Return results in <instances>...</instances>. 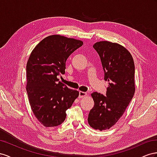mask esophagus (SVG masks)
I'll list each match as a JSON object with an SVG mask.
<instances>
[{
    "label": "esophagus",
    "instance_id": "obj_1",
    "mask_svg": "<svg viewBox=\"0 0 157 157\" xmlns=\"http://www.w3.org/2000/svg\"><path fill=\"white\" fill-rule=\"evenodd\" d=\"M87 95V93L86 92H83V91H79V98H82L84 97H86Z\"/></svg>",
    "mask_w": 157,
    "mask_h": 157
}]
</instances>
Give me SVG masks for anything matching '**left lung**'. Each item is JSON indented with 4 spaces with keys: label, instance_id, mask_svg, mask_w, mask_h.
I'll use <instances>...</instances> for the list:
<instances>
[{
    "label": "left lung",
    "instance_id": "8db88e82",
    "mask_svg": "<svg viewBox=\"0 0 157 157\" xmlns=\"http://www.w3.org/2000/svg\"><path fill=\"white\" fill-rule=\"evenodd\" d=\"M100 56L105 72V80L109 82L106 96L94 92L93 108L88 116L91 128L98 130L109 129L122 117L135 93V65L127 49L109 41L94 44Z\"/></svg>",
    "mask_w": 157,
    "mask_h": 157
}]
</instances>
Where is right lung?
<instances>
[{
	"mask_svg": "<svg viewBox=\"0 0 157 157\" xmlns=\"http://www.w3.org/2000/svg\"><path fill=\"white\" fill-rule=\"evenodd\" d=\"M83 43L53 35L43 39L31 53L26 66V91L33 113L44 127L63 122L66 111L79 96V91L59 82L58 76L65 74L66 60Z\"/></svg>",
	"mask_w": 157,
	"mask_h": 157,
	"instance_id": "right-lung-1",
	"label": "right lung"
}]
</instances>
